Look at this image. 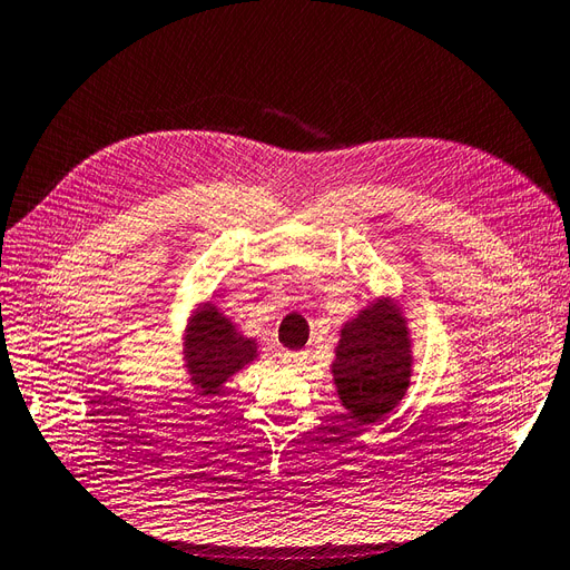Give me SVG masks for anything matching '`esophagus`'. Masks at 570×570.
<instances>
[{"instance_id":"obj_1","label":"esophagus","mask_w":570,"mask_h":570,"mask_svg":"<svg viewBox=\"0 0 570 570\" xmlns=\"http://www.w3.org/2000/svg\"><path fill=\"white\" fill-rule=\"evenodd\" d=\"M283 365L285 367H293V370H302L304 365H307V353L287 351V353H283Z\"/></svg>"}]
</instances>
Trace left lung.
I'll use <instances>...</instances> for the list:
<instances>
[{
    "label": "left lung",
    "mask_w": 570,
    "mask_h": 570,
    "mask_svg": "<svg viewBox=\"0 0 570 570\" xmlns=\"http://www.w3.org/2000/svg\"><path fill=\"white\" fill-rule=\"evenodd\" d=\"M411 363L406 318L392 302L377 299L341 328L331 372L353 419L374 423L404 399Z\"/></svg>",
    "instance_id": "8db88e82"
}]
</instances>
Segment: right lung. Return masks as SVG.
I'll use <instances>...</instances> for the list:
<instances>
[{
  "mask_svg": "<svg viewBox=\"0 0 570 570\" xmlns=\"http://www.w3.org/2000/svg\"><path fill=\"white\" fill-rule=\"evenodd\" d=\"M256 355V341L244 338L237 326L213 304H203L190 318L184 357L190 382L198 386L203 396L219 394L222 384L252 363Z\"/></svg>",
  "mask_w": 570,
  "mask_h": 570,
  "instance_id": "obj_1",
  "label": "right lung"
}]
</instances>
